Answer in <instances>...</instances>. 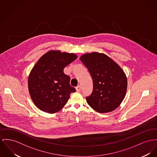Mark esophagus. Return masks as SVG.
I'll return each mask as SVG.
<instances>
[{
	"instance_id": "esophagus-1",
	"label": "esophagus",
	"mask_w": 157,
	"mask_h": 157,
	"mask_svg": "<svg viewBox=\"0 0 157 157\" xmlns=\"http://www.w3.org/2000/svg\"><path fill=\"white\" fill-rule=\"evenodd\" d=\"M75 90H76L77 92H80L81 91V87H80V86H78L77 87H76Z\"/></svg>"
}]
</instances>
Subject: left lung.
I'll list each match as a JSON object with an SVG mask.
<instances>
[{"instance_id":"8db88e82","label":"left lung","mask_w":157,"mask_h":157,"mask_svg":"<svg viewBox=\"0 0 157 157\" xmlns=\"http://www.w3.org/2000/svg\"><path fill=\"white\" fill-rule=\"evenodd\" d=\"M80 60L92 78L94 89L86 101L94 111L109 113L117 108L125 97L127 80L123 69L102 53H87Z\"/></svg>"}]
</instances>
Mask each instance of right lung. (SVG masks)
<instances>
[{
	"mask_svg": "<svg viewBox=\"0 0 157 157\" xmlns=\"http://www.w3.org/2000/svg\"><path fill=\"white\" fill-rule=\"evenodd\" d=\"M77 56L73 53L49 51L32 68L28 78L29 91L34 105L42 111L53 114L60 111L75 89L63 68Z\"/></svg>",
	"mask_w": 157,
	"mask_h": 157,
	"instance_id": "right-lung-1",
	"label": "right lung"
}]
</instances>
